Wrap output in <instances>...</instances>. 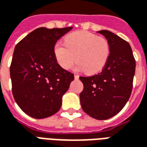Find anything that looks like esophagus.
I'll return each instance as SVG.
<instances>
[{
	"label": "esophagus",
	"mask_w": 147,
	"mask_h": 147,
	"mask_svg": "<svg viewBox=\"0 0 147 147\" xmlns=\"http://www.w3.org/2000/svg\"><path fill=\"white\" fill-rule=\"evenodd\" d=\"M74 78L78 79L79 78V75H78V74H74Z\"/></svg>",
	"instance_id": "obj_1"
}]
</instances>
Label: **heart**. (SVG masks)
Wrapping results in <instances>:
<instances>
[{"label": "heart", "mask_w": 147, "mask_h": 147, "mask_svg": "<svg viewBox=\"0 0 147 147\" xmlns=\"http://www.w3.org/2000/svg\"><path fill=\"white\" fill-rule=\"evenodd\" d=\"M65 45L56 43L54 47L55 59L65 69L71 68L77 62L78 68L87 74L100 71L109 59L110 47L108 40L93 33L78 31L69 34Z\"/></svg>", "instance_id": "1"}]
</instances>
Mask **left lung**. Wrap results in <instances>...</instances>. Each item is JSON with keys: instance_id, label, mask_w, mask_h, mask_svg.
<instances>
[{"instance_id": "1", "label": "left lung", "mask_w": 147, "mask_h": 147, "mask_svg": "<svg viewBox=\"0 0 147 147\" xmlns=\"http://www.w3.org/2000/svg\"><path fill=\"white\" fill-rule=\"evenodd\" d=\"M110 47L102 71L90 77H80L84 85L80 93L83 111L99 120L108 119L121 111L128 101L133 87L135 59L131 46L114 33L99 31Z\"/></svg>"}]
</instances>
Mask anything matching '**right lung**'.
Returning a JSON list of instances; mask_svg holds the SVG:
<instances>
[{
    "mask_svg": "<svg viewBox=\"0 0 147 147\" xmlns=\"http://www.w3.org/2000/svg\"><path fill=\"white\" fill-rule=\"evenodd\" d=\"M71 29L39 28L16 46L10 65L12 95L22 111L33 118L59 112L62 96L74 79L59 65L54 53L56 42Z\"/></svg>",
    "mask_w": 147,
    "mask_h": 147,
    "instance_id": "1",
    "label": "right lung"
}]
</instances>
